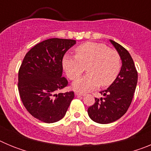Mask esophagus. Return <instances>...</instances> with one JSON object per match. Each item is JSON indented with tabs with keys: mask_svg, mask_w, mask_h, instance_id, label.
Wrapping results in <instances>:
<instances>
[{
	"mask_svg": "<svg viewBox=\"0 0 151 151\" xmlns=\"http://www.w3.org/2000/svg\"><path fill=\"white\" fill-rule=\"evenodd\" d=\"M75 94H76V95H77V96H85V93H84V92H81V91H75Z\"/></svg>",
	"mask_w": 151,
	"mask_h": 151,
	"instance_id": "34e87169",
	"label": "esophagus"
}]
</instances>
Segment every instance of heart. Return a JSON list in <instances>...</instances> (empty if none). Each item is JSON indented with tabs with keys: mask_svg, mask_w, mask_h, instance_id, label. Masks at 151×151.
<instances>
[{
	"mask_svg": "<svg viewBox=\"0 0 151 151\" xmlns=\"http://www.w3.org/2000/svg\"><path fill=\"white\" fill-rule=\"evenodd\" d=\"M76 55L66 54L63 66L69 79L76 80L87 66L89 73L73 84L82 91H90L100 85H111L120 72L121 57L118 52L105 44L86 42L76 48Z\"/></svg>",
	"mask_w": 151,
	"mask_h": 151,
	"instance_id": "1",
	"label": "heart"
}]
</instances>
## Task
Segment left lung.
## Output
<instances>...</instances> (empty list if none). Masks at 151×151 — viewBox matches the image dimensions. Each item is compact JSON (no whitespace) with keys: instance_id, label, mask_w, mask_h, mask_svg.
<instances>
[{"instance_id":"1","label":"left lung","mask_w":151,"mask_h":151,"mask_svg":"<svg viewBox=\"0 0 151 151\" xmlns=\"http://www.w3.org/2000/svg\"><path fill=\"white\" fill-rule=\"evenodd\" d=\"M110 42L120 55L122 65L115 81L100 92L104 97L95 98V103L88 109L89 117L100 124L115 122L127 112L138 82V72L129 51L116 41Z\"/></svg>"}]
</instances>
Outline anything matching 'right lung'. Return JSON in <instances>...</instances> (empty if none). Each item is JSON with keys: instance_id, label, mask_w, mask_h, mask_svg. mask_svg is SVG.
<instances>
[{"instance_id": "obj_1", "label": "right lung", "mask_w": 151, "mask_h": 151, "mask_svg": "<svg viewBox=\"0 0 151 151\" xmlns=\"http://www.w3.org/2000/svg\"><path fill=\"white\" fill-rule=\"evenodd\" d=\"M75 44V40L62 38L41 41L28 51L19 69L21 101L31 115L41 122L62 119L74 98L73 91H57L68 85L62 76L63 58Z\"/></svg>"}]
</instances>
